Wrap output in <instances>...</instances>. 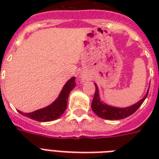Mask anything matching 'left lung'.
<instances>
[{
    "instance_id": "1",
    "label": "left lung",
    "mask_w": 159,
    "mask_h": 159,
    "mask_svg": "<svg viewBox=\"0 0 159 159\" xmlns=\"http://www.w3.org/2000/svg\"><path fill=\"white\" fill-rule=\"evenodd\" d=\"M95 87H96V91H95L94 97L92 100V109L99 117L106 119V120H121V119H125L131 116L139 108L141 105L143 104L148 93V91L145 97L133 106H129L126 108H116V107L104 104L103 102H101L99 93H98V88L96 84H95Z\"/></svg>"
}]
</instances>
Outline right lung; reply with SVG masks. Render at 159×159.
Instances as JSON below:
<instances>
[{"label":"right lung","mask_w":159,"mask_h":159,"mask_svg":"<svg viewBox=\"0 0 159 159\" xmlns=\"http://www.w3.org/2000/svg\"><path fill=\"white\" fill-rule=\"evenodd\" d=\"M75 77H72L68 82L65 84L62 88V92L60 93L59 97L50 106H47L45 108L40 109L38 111H33L31 113H23L19 111V112L23 116L30 118L34 120L40 121V122H46V121L54 120L56 119L59 118L65 111L67 106V98L69 96L70 92L76 87Z\"/></svg>","instance_id":"add662e5"}]
</instances>
